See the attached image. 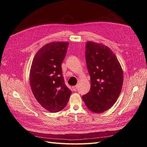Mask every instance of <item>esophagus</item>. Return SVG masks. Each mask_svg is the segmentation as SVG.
<instances>
[{
	"instance_id": "34e87169",
	"label": "esophagus",
	"mask_w": 147,
	"mask_h": 147,
	"mask_svg": "<svg viewBox=\"0 0 147 147\" xmlns=\"http://www.w3.org/2000/svg\"><path fill=\"white\" fill-rule=\"evenodd\" d=\"M77 88H78V85H75V86H72V90L74 91H76L77 90Z\"/></svg>"
}]
</instances>
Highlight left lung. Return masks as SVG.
<instances>
[{
  "label": "left lung",
  "mask_w": 147,
  "mask_h": 147,
  "mask_svg": "<svg viewBox=\"0 0 147 147\" xmlns=\"http://www.w3.org/2000/svg\"><path fill=\"white\" fill-rule=\"evenodd\" d=\"M85 57L91 85L82 98L91 112L103 113L114 105L121 91L123 69L114 53L104 44L88 42Z\"/></svg>",
  "instance_id": "obj_1"
}]
</instances>
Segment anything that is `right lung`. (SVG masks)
<instances>
[{
    "instance_id": "1",
    "label": "right lung",
    "mask_w": 147,
    "mask_h": 147,
    "mask_svg": "<svg viewBox=\"0 0 147 147\" xmlns=\"http://www.w3.org/2000/svg\"><path fill=\"white\" fill-rule=\"evenodd\" d=\"M69 45L67 42H53L35 54L29 74L31 90L42 107L51 113L63 110L72 91L65 84L61 64Z\"/></svg>"
}]
</instances>
